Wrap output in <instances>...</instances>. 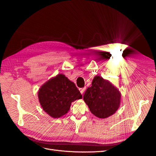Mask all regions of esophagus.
Returning <instances> with one entry per match:
<instances>
[{
    "label": "esophagus",
    "mask_w": 156,
    "mask_h": 156,
    "mask_svg": "<svg viewBox=\"0 0 156 156\" xmlns=\"http://www.w3.org/2000/svg\"><path fill=\"white\" fill-rule=\"evenodd\" d=\"M85 89H86V88H79V91H80V92H81V94H84V91H85Z\"/></svg>",
    "instance_id": "obj_1"
}]
</instances>
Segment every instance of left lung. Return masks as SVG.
I'll list each match as a JSON object with an SVG mask.
<instances>
[{
    "label": "left lung",
    "mask_w": 156,
    "mask_h": 156,
    "mask_svg": "<svg viewBox=\"0 0 156 156\" xmlns=\"http://www.w3.org/2000/svg\"><path fill=\"white\" fill-rule=\"evenodd\" d=\"M121 93L108 80L96 75L87 88L83 100L92 114L99 119L114 115L120 105Z\"/></svg>",
    "instance_id": "1"
}]
</instances>
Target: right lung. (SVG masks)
<instances>
[{
  "instance_id": "right-lung-1",
  "label": "right lung",
  "mask_w": 156,
  "mask_h": 156,
  "mask_svg": "<svg viewBox=\"0 0 156 156\" xmlns=\"http://www.w3.org/2000/svg\"><path fill=\"white\" fill-rule=\"evenodd\" d=\"M37 96L43 110L54 119L66 114L72 103L82 98L75 83L64 74H58L45 82Z\"/></svg>"
}]
</instances>
